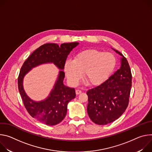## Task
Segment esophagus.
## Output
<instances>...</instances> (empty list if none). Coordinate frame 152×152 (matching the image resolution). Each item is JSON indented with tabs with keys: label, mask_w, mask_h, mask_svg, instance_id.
<instances>
[{
	"label": "esophagus",
	"mask_w": 152,
	"mask_h": 152,
	"mask_svg": "<svg viewBox=\"0 0 152 152\" xmlns=\"http://www.w3.org/2000/svg\"><path fill=\"white\" fill-rule=\"evenodd\" d=\"M81 93H82V91L80 90H76V94H80Z\"/></svg>",
	"instance_id": "34e87169"
}]
</instances>
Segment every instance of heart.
I'll return each instance as SVG.
<instances>
[{
	"instance_id": "b5f03b06",
	"label": "heart",
	"mask_w": 152,
	"mask_h": 152,
	"mask_svg": "<svg viewBox=\"0 0 152 152\" xmlns=\"http://www.w3.org/2000/svg\"><path fill=\"white\" fill-rule=\"evenodd\" d=\"M115 64L113 54L91 49L77 54L73 61H67L64 70L68 80L73 85L78 83L83 72L86 82L99 85L109 77Z\"/></svg>"
}]
</instances>
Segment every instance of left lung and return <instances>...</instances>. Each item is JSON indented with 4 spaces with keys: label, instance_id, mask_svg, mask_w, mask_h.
I'll list each match as a JSON object with an SVG mask.
<instances>
[{
    "label": "left lung",
    "instance_id": "obj_1",
    "mask_svg": "<svg viewBox=\"0 0 152 152\" xmlns=\"http://www.w3.org/2000/svg\"><path fill=\"white\" fill-rule=\"evenodd\" d=\"M115 52L122 56L120 68L103 83L86 92L88 114L94 123L100 125L118 119L129 104L132 87L131 70L126 58L120 52Z\"/></svg>",
    "mask_w": 152,
    "mask_h": 152
}]
</instances>
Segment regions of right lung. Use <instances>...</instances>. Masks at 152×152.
I'll list each match as a JSON object with an SVG mask.
<instances>
[{
  "label": "right lung",
  "mask_w": 152,
  "mask_h": 152,
  "mask_svg": "<svg viewBox=\"0 0 152 152\" xmlns=\"http://www.w3.org/2000/svg\"><path fill=\"white\" fill-rule=\"evenodd\" d=\"M78 45L77 42L63 43L60 46L54 43L45 44L37 49L21 67L18 77V88L24 106L31 117L42 123L54 126L64 118L68 103L76 97L75 90L64 85L65 73L61 70L50 96L45 100L36 102L26 94L23 87V77L32 68L47 62H53L59 69L63 70L68 55Z\"/></svg>",
  "instance_id": "obj_1"
}]
</instances>
